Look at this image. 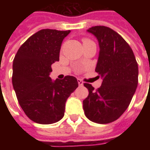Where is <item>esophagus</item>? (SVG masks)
Masks as SVG:
<instances>
[{"mask_svg":"<svg viewBox=\"0 0 150 150\" xmlns=\"http://www.w3.org/2000/svg\"><path fill=\"white\" fill-rule=\"evenodd\" d=\"M77 81H78V83L79 86H83V82L80 79H77Z\"/></svg>","mask_w":150,"mask_h":150,"instance_id":"34e87169","label":"esophagus"}]
</instances>
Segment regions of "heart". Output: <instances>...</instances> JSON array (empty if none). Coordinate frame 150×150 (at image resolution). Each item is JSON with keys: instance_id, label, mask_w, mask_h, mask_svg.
<instances>
[{"instance_id": "b5f03b06", "label": "heart", "mask_w": 150, "mask_h": 150, "mask_svg": "<svg viewBox=\"0 0 150 150\" xmlns=\"http://www.w3.org/2000/svg\"><path fill=\"white\" fill-rule=\"evenodd\" d=\"M84 41H88V39H85ZM84 41H83V42H84Z\"/></svg>"}]
</instances>
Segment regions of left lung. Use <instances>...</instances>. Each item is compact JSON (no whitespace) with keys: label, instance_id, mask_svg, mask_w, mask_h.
Here are the masks:
<instances>
[{"label":"left lung","instance_id":"obj_1","mask_svg":"<svg viewBox=\"0 0 150 150\" xmlns=\"http://www.w3.org/2000/svg\"><path fill=\"white\" fill-rule=\"evenodd\" d=\"M88 32L96 38L100 53L96 71L103 79L97 90L89 83L83 101L85 116L92 122L108 124L128 108L138 83V65L125 40L110 28L97 25ZM99 76V77H100Z\"/></svg>","mask_w":150,"mask_h":150}]
</instances>
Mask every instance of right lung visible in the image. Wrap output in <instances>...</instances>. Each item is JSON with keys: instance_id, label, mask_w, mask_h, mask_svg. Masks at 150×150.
Here are the masks:
<instances>
[{"instance_id": "obj_1", "label": "right lung", "mask_w": 150, "mask_h": 150, "mask_svg": "<svg viewBox=\"0 0 150 150\" xmlns=\"http://www.w3.org/2000/svg\"><path fill=\"white\" fill-rule=\"evenodd\" d=\"M71 30L45 29L25 42L13 62L12 83L20 106L34 122L50 125L64 116L67 98L78 88L75 77L53 81L51 65L59 60L63 39Z\"/></svg>"}]
</instances>
